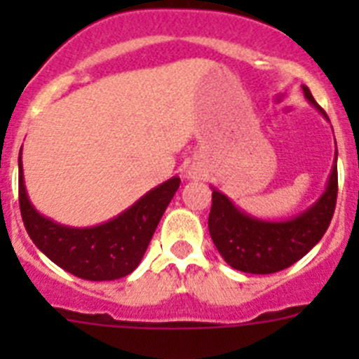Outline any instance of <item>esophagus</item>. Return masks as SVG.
Here are the masks:
<instances>
[{
	"instance_id": "obj_1",
	"label": "esophagus",
	"mask_w": 359,
	"mask_h": 359,
	"mask_svg": "<svg viewBox=\"0 0 359 359\" xmlns=\"http://www.w3.org/2000/svg\"><path fill=\"white\" fill-rule=\"evenodd\" d=\"M189 176H194V172H189Z\"/></svg>"
}]
</instances>
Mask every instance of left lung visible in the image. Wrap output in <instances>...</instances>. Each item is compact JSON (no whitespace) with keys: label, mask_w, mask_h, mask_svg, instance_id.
<instances>
[{"label":"left lung","mask_w":359,"mask_h":359,"mask_svg":"<svg viewBox=\"0 0 359 359\" xmlns=\"http://www.w3.org/2000/svg\"><path fill=\"white\" fill-rule=\"evenodd\" d=\"M302 90L304 97L329 120L325 111L313 98L309 88L302 86ZM336 158L322 196L302 214L286 221H266L248 215L237 208L228 196L217 189H212L208 231L224 261L244 273H277L300 261L313 246H316L334 214L338 196Z\"/></svg>","instance_id":"1"}]
</instances>
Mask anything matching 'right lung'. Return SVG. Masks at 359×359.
Instances as JSON below:
<instances>
[{
    "mask_svg": "<svg viewBox=\"0 0 359 359\" xmlns=\"http://www.w3.org/2000/svg\"><path fill=\"white\" fill-rule=\"evenodd\" d=\"M177 187L180 177L174 176L106 223L65 226L44 217L30 203L19 154V208L28 236L50 261L84 280H116L138 268Z\"/></svg>",
    "mask_w": 359,
    "mask_h": 359,
    "instance_id": "add662e5",
    "label": "right lung"
}]
</instances>
